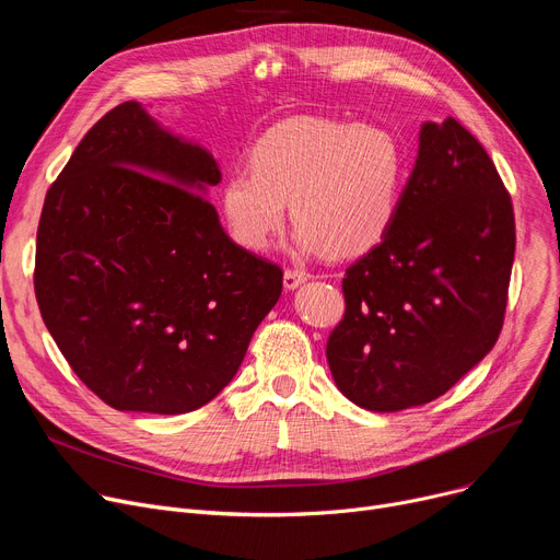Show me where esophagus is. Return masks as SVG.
I'll list each match as a JSON object with an SVG mask.
<instances>
[{"instance_id": "esophagus-1", "label": "esophagus", "mask_w": 560, "mask_h": 560, "mask_svg": "<svg viewBox=\"0 0 560 560\" xmlns=\"http://www.w3.org/2000/svg\"><path fill=\"white\" fill-rule=\"evenodd\" d=\"M306 281H308V275L302 272V270H285V272H283V285H285V290H295V288H300V285L306 283Z\"/></svg>"}]
</instances>
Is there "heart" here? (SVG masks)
<instances>
[{
    "label": "heart",
    "mask_w": 560,
    "mask_h": 560,
    "mask_svg": "<svg viewBox=\"0 0 560 560\" xmlns=\"http://www.w3.org/2000/svg\"><path fill=\"white\" fill-rule=\"evenodd\" d=\"M404 165L401 144L386 129L290 117L256 140L252 172L226 176L222 218L235 243L265 252L283 229L290 201L298 254H363L384 238L397 215Z\"/></svg>",
    "instance_id": "heart-1"
}]
</instances>
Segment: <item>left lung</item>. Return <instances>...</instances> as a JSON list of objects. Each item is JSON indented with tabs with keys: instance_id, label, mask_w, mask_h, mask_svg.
Listing matches in <instances>:
<instances>
[{
	"instance_id": "left-lung-1",
	"label": "left lung",
	"mask_w": 560,
	"mask_h": 560,
	"mask_svg": "<svg viewBox=\"0 0 560 560\" xmlns=\"http://www.w3.org/2000/svg\"><path fill=\"white\" fill-rule=\"evenodd\" d=\"M513 256V203L481 142L454 117L424 122L388 233L342 279L338 390L374 413L445 395L502 331Z\"/></svg>"
}]
</instances>
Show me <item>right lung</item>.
<instances>
[{"label": "right lung", "instance_id": "obj_1", "mask_svg": "<svg viewBox=\"0 0 560 560\" xmlns=\"http://www.w3.org/2000/svg\"><path fill=\"white\" fill-rule=\"evenodd\" d=\"M220 182L203 144L125 102L83 136L45 197L34 277L45 327L117 410L209 404L281 298L279 265L235 245L206 199Z\"/></svg>", "mask_w": 560, "mask_h": 560}]
</instances>
